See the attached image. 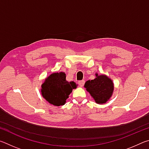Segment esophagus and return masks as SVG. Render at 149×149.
<instances>
[{
    "label": "esophagus",
    "instance_id": "1",
    "mask_svg": "<svg viewBox=\"0 0 149 149\" xmlns=\"http://www.w3.org/2000/svg\"><path fill=\"white\" fill-rule=\"evenodd\" d=\"M78 84H79V86L83 87L85 84V81L84 80H81V81H78Z\"/></svg>",
    "mask_w": 149,
    "mask_h": 149
}]
</instances>
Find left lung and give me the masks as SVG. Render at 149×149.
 Returning <instances> with one entry per match:
<instances>
[{"label":"left lung","instance_id":"8db88e82","mask_svg":"<svg viewBox=\"0 0 149 149\" xmlns=\"http://www.w3.org/2000/svg\"><path fill=\"white\" fill-rule=\"evenodd\" d=\"M94 79L85 82L84 87L96 103L103 104L109 100L114 92V83L106 75L95 74Z\"/></svg>","mask_w":149,"mask_h":149}]
</instances>
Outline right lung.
<instances>
[{
	"mask_svg": "<svg viewBox=\"0 0 149 149\" xmlns=\"http://www.w3.org/2000/svg\"><path fill=\"white\" fill-rule=\"evenodd\" d=\"M65 77L64 72H55L45 78L41 91L42 97L50 104L56 107L64 105L72 90L77 88L74 81L68 82Z\"/></svg>",
	"mask_w": 149,
	"mask_h": 149,
	"instance_id": "right-lung-1",
	"label": "right lung"
}]
</instances>
